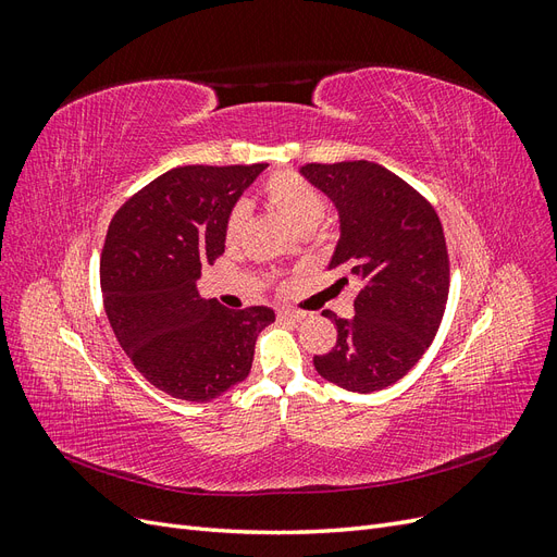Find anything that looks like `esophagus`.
Segmentation results:
<instances>
[{
  "mask_svg": "<svg viewBox=\"0 0 557 557\" xmlns=\"http://www.w3.org/2000/svg\"><path fill=\"white\" fill-rule=\"evenodd\" d=\"M301 318H305V313H301V311H295V309H278V320H288V323H299Z\"/></svg>",
  "mask_w": 557,
  "mask_h": 557,
  "instance_id": "1",
  "label": "esophagus"
}]
</instances>
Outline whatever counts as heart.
I'll use <instances>...</instances> for the list:
<instances>
[{"instance_id":"obj_1","label":"heart","mask_w":557,"mask_h":557,"mask_svg":"<svg viewBox=\"0 0 557 557\" xmlns=\"http://www.w3.org/2000/svg\"><path fill=\"white\" fill-rule=\"evenodd\" d=\"M262 195L267 205L272 207L285 223H288L295 232L315 230L323 221L325 201L313 185L293 172H281L269 176L262 185ZM246 227V207H234L227 225H225V242L234 246L239 242L242 232Z\"/></svg>"}]
</instances>
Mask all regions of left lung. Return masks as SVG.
<instances>
[{
	"label": "left lung",
	"mask_w": 557,
	"mask_h": 557,
	"mask_svg": "<svg viewBox=\"0 0 557 557\" xmlns=\"http://www.w3.org/2000/svg\"><path fill=\"white\" fill-rule=\"evenodd\" d=\"M339 215L327 269L358 278L356 315L336 318V344L315 372L350 393H376L423 358L448 299V250L440 215L385 166L358 160L299 166ZM348 283V278H342Z\"/></svg>",
	"instance_id": "1"
}]
</instances>
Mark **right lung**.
<instances>
[{"label":"right lung","mask_w":557,"mask_h":557,"mask_svg":"<svg viewBox=\"0 0 557 557\" xmlns=\"http://www.w3.org/2000/svg\"><path fill=\"white\" fill-rule=\"evenodd\" d=\"M267 164L176 166L117 209L99 262L117 344L158 391L211 401L250 372L269 307L230 311L197 290L225 250V225Z\"/></svg>","instance_id":"1"}]
</instances>
